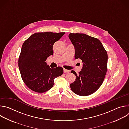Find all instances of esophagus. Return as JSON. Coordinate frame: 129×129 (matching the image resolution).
Segmentation results:
<instances>
[{
	"label": "esophagus",
	"mask_w": 129,
	"mask_h": 129,
	"mask_svg": "<svg viewBox=\"0 0 129 129\" xmlns=\"http://www.w3.org/2000/svg\"><path fill=\"white\" fill-rule=\"evenodd\" d=\"M63 70H64V72H65V73L69 72L70 71L69 70H67V69H63Z\"/></svg>",
	"instance_id": "34e87169"
}]
</instances>
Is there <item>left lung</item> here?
Returning a JSON list of instances; mask_svg holds the SVG:
<instances>
[{"label": "left lung", "mask_w": 129, "mask_h": 129, "mask_svg": "<svg viewBox=\"0 0 129 129\" xmlns=\"http://www.w3.org/2000/svg\"><path fill=\"white\" fill-rule=\"evenodd\" d=\"M68 37L75 47V59L83 62L79 74L71 71L76 79L70 85V88L77 95H89L103 84L107 70V52L98 39L79 33H70Z\"/></svg>", "instance_id": "8db88e82"}]
</instances>
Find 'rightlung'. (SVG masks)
Wrapping results in <instances>:
<instances>
[{"instance_id": "right-lung-1", "label": "right lung", "mask_w": 129, "mask_h": 129, "mask_svg": "<svg viewBox=\"0 0 129 129\" xmlns=\"http://www.w3.org/2000/svg\"><path fill=\"white\" fill-rule=\"evenodd\" d=\"M65 33H37L23 43L18 60L21 78L31 90L43 93L53 86L54 79L62 75L61 67L51 68L45 62L52 55L54 43L59 40Z\"/></svg>"}]
</instances>
